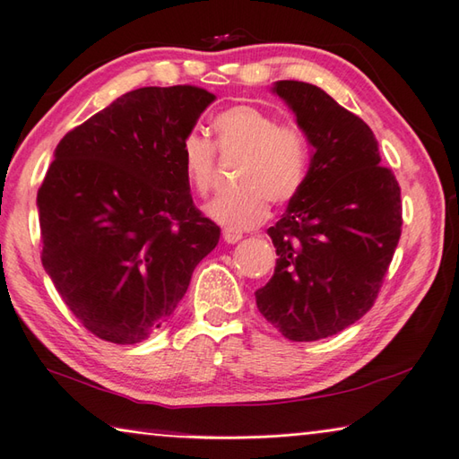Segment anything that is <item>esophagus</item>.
I'll return each instance as SVG.
<instances>
[{
    "instance_id": "34e87169",
    "label": "esophagus",
    "mask_w": 459,
    "mask_h": 459,
    "mask_svg": "<svg viewBox=\"0 0 459 459\" xmlns=\"http://www.w3.org/2000/svg\"><path fill=\"white\" fill-rule=\"evenodd\" d=\"M222 238H224V242H229V245H235V242H238L242 238V232L238 229H224Z\"/></svg>"
}]
</instances>
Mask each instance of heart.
<instances>
[{"label":"heart","mask_w":459,"mask_h":459,"mask_svg":"<svg viewBox=\"0 0 459 459\" xmlns=\"http://www.w3.org/2000/svg\"><path fill=\"white\" fill-rule=\"evenodd\" d=\"M212 143L188 131L181 141L186 183L206 196L217 175L221 157H240L235 173L237 191L221 195L209 204V214L224 227L253 229L266 221L274 204L299 196L310 169V143L296 123H278L276 117L255 105H232L214 115Z\"/></svg>","instance_id":"heart-1"}]
</instances>
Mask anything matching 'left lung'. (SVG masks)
I'll return each instance as SVG.
<instances>
[{"mask_svg":"<svg viewBox=\"0 0 459 459\" xmlns=\"http://www.w3.org/2000/svg\"><path fill=\"white\" fill-rule=\"evenodd\" d=\"M274 91L314 147L307 183L274 227L260 314L292 342L342 332L374 307L402 235L400 185L380 165L372 129L320 87L278 81Z\"/></svg>","mask_w":459,"mask_h":459,"instance_id":"8db88e82","label":"left lung"}]
</instances>
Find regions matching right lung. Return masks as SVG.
<instances>
[{
    "label": "right lung",
    "instance_id": "1",
    "mask_svg": "<svg viewBox=\"0 0 459 459\" xmlns=\"http://www.w3.org/2000/svg\"><path fill=\"white\" fill-rule=\"evenodd\" d=\"M203 87H141L59 141L38 191L41 263L91 334L137 344L185 296L221 229L196 209L181 141L212 103Z\"/></svg>",
    "mask_w": 459,
    "mask_h": 459
}]
</instances>
